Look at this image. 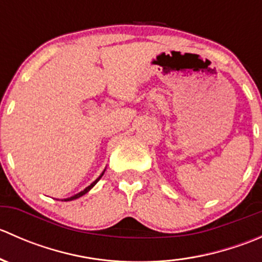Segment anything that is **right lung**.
<instances>
[{
  "label": "right lung",
  "instance_id": "obj_1",
  "mask_svg": "<svg viewBox=\"0 0 262 262\" xmlns=\"http://www.w3.org/2000/svg\"><path fill=\"white\" fill-rule=\"evenodd\" d=\"M102 175H104V172H102V173H101V176H102ZM101 176H100V178H99V179H96V180H95L94 182H92V184H91V185H90V186H87V187H86V189H84V190H82V191H81V192H78V194L73 195V196L68 198V199H66V200H67V202H68V200H75V199H77V198H80V196H82V195H84V194H86V192H87V191H90V190H91V189H92V187H94V186H95V185H96V182H97V181H99V180H100V179H101Z\"/></svg>",
  "mask_w": 262,
  "mask_h": 262
}]
</instances>
